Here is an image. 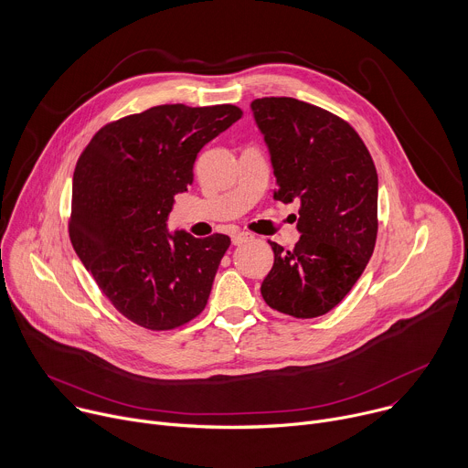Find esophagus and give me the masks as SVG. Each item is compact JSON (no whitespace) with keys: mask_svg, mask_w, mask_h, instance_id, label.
<instances>
[{"mask_svg":"<svg viewBox=\"0 0 468 468\" xmlns=\"http://www.w3.org/2000/svg\"><path fill=\"white\" fill-rule=\"evenodd\" d=\"M251 239H253V235H251V233L239 231V233H235V235L231 237V242H233L235 246H240V244H244V242H248V240H251Z\"/></svg>","mask_w":468,"mask_h":468,"instance_id":"34e87169","label":"esophagus"}]
</instances>
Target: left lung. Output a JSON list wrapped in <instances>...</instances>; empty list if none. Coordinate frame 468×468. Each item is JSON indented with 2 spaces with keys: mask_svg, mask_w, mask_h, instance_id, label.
Masks as SVG:
<instances>
[{
  "mask_svg": "<svg viewBox=\"0 0 468 468\" xmlns=\"http://www.w3.org/2000/svg\"><path fill=\"white\" fill-rule=\"evenodd\" d=\"M276 176L274 197L300 202L294 250L271 242L274 266L261 285L272 309L314 318L352 291L378 235L374 161L343 118L294 98L251 101Z\"/></svg>",
  "mask_w": 468,
  "mask_h": 468,
  "instance_id": "1",
  "label": "left lung"
}]
</instances>
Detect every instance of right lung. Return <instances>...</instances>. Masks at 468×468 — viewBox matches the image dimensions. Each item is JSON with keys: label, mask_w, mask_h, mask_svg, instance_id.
Returning a JSON list of instances; mask_svg holds the SVG:
<instances>
[{"label": "right lung", "mask_w": 468, "mask_h": 468, "mask_svg": "<svg viewBox=\"0 0 468 468\" xmlns=\"http://www.w3.org/2000/svg\"><path fill=\"white\" fill-rule=\"evenodd\" d=\"M242 116L235 105H157L101 127L72 183V246L101 292L146 329L179 327L207 305L228 235L168 231L194 161Z\"/></svg>", "instance_id": "1"}]
</instances>
